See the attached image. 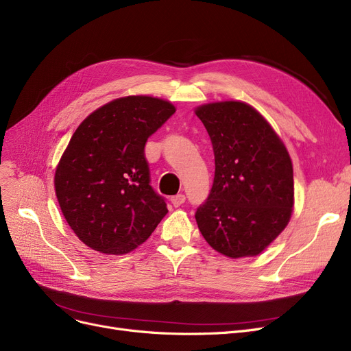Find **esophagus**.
Masks as SVG:
<instances>
[{"label": "esophagus", "mask_w": 351, "mask_h": 351, "mask_svg": "<svg viewBox=\"0 0 351 351\" xmlns=\"http://www.w3.org/2000/svg\"><path fill=\"white\" fill-rule=\"evenodd\" d=\"M185 201H186V196H185L184 193H178V195H175V196L171 197V202H172V205H173L175 208L180 206Z\"/></svg>", "instance_id": "obj_1"}]
</instances>
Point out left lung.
Masks as SVG:
<instances>
[{
    "mask_svg": "<svg viewBox=\"0 0 351 351\" xmlns=\"http://www.w3.org/2000/svg\"><path fill=\"white\" fill-rule=\"evenodd\" d=\"M215 155V178L197 208V228L230 258L261 254L291 218L293 163L268 121L243 101H217L195 110Z\"/></svg>",
    "mask_w": 351,
    "mask_h": 351,
    "instance_id": "obj_1",
    "label": "left lung"
}]
</instances>
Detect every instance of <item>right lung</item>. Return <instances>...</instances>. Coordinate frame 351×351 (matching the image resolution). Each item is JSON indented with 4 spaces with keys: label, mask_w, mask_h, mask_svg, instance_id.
Listing matches in <instances>:
<instances>
[{
    "label": "right lung",
    "mask_w": 351,
    "mask_h": 351,
    "mask_svg": "<svg viewBox=\"0 0 351 351\" xmlns=\"http://www.w3.org/2000/svg\"><path fill=\"white\" fill-rule=\"evenodd\" d=\"M175 112L166 100L128 96L101 106L75 129L54 188L67 223L91 250L128 254L167 213L165 197L150 186L145 145Z\"/></svg>",
    "instance_id": "1"
}]
</instances>
